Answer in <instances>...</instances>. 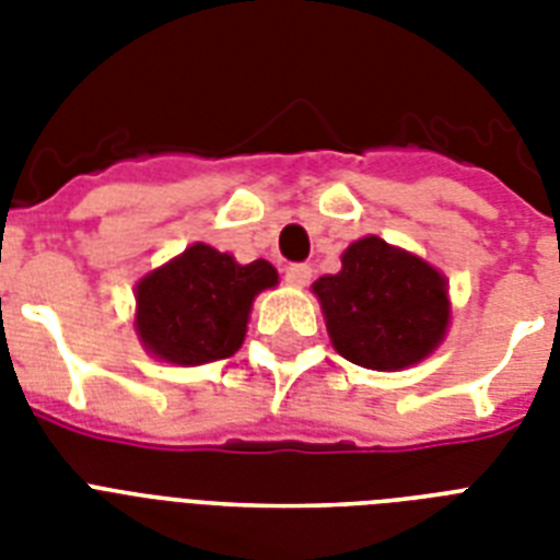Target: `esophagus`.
I'll use <instances>...</instances> for the list:
<instances>
[{
    "label": "esophagus",
    "instance_id": "obj_1",
    "mask_svg": "<svg viewBox=\"0 0 560 560\" xmlns=\"http://www.w3.org/2000/svg\"><path fill=\"white\" fill-rule=\"evenodd\" d=\"M311 276H314V270L307 264H290V267H284V281H288L290 288H305Z\"/></svg>",
    "mask_w": 560,
    "mask_h": 560
}]
</instances>
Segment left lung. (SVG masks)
<instances>
[{
  "label": "left lung",
  "mask_w": 560,
  "mask_h": 560,
  "mask_svg": "<svg viewBox=\"0 0 560 560\" xmlns=\"http://www.w3.org/2000/svg\"><path fill=\"white\" fill-rule=\"evenodd\" d=\"M340 261V272L311 284L337 354L374 372H400L442 346L451 293L433 264L377 235L349 244Z\"/></svg>",
  "instance_id": "obj_1"
}]
</instances>
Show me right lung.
Masks as SVG:
<instances>
[{
  "label": "right lung",
  "mask_w": 560,
  "mask_h": 560,
  "mask_svg": "<svg viewBox=\"0 0 560 560\" xmlns=\"http://www.w3.org/2000/svg\"><path fill=\"white\" fill-rule=\"evenodd\" d=\"M279 284L270 261L191 244L136 284L133 328L142 349L171 366H202L244 346L253 302Z\"/></svg>",
  "instance_id": "1"
}]
</instances>
